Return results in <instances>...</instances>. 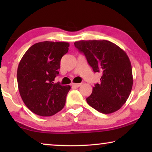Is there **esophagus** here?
Listing matches in <instances>:
<instances>
[{
    "label": "esophagus",
    "instance_id": "34e87169",
    "mask_svg": "<svg viewBox=\"0 0 152 152\" xmlns=\"http://www.w3.org/2000/svg\"><path fill=\"white\" fill-rule=\"evenodd\" d=\"M72 86L75 87H80L82 85V83H79V84H72Z\"/></svg>",
    "mask_w": 152,
    "mask_h": 152
}]
</instances>
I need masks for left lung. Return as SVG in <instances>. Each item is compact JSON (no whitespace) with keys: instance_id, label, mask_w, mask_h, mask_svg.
<instances>
[{"instance_id":"obj_1","label":"left lung","mask_w":152,"mask_h":152,"mask_svg":"<svg viewBox=\"0 0 152 152\" xmlns=\"http://www.w3.org/2000/svg\"><path fill=\"white\" fill-rule=\"evenodd\" d=\"M74 44L84 53L93 71L102 74L100 82L93 87L87 103L102 113L119 110L127 100L133 86L132 64L126 53L107 40H82Z\"/></svg>"}]
</instances>
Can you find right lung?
Segmentation results:
<instances>
[{"mask_svg": "<svg viewBox=\"0 0 152 152\" xmlns=\"http://www.w3.org/2000/svg\"><path fill=\"white\" fill-rule=\"evenodd\" d=\"M69 45L68 42L37 43L20 59L17 69L18 91L26 107L37 115H53L65 105L70 86L54 81Z\"/></svg>", "mask_w": 152, "mask_h": 152, "instance_id": "right-lung-1", "label": "right lung"}]
</instances>
